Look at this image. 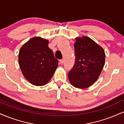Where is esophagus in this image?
Instances as JSON below:
<instances>
[{"label": "esophagus", "instance_id": "obj_1", "mask_svg": "<svg viewBox=\"0 0 124 124\" xmlns=\"http://www.w3.org/2000/svg\"><path fill=\"white\" fill-rule=\"evenodd\" d=\"M63 62H64L63 59H61V60L59 61V63H60L61 65H62V64L63 63Z\"/></svg>", "mask_w": 124, "mask_h": 124}]
</instances>
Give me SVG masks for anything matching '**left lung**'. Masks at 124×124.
Instances as JSON below:
<instances>
[{"label": "left lung", "mask_w": 124, "mask_h": 124, "mask_svg": "<svg viewBox=\"0 0 124 124\" xmlns=\"http://www.w3.org/2000/svg\"><path fill=\"white\" fill-rule=\"evenodd\" d=\"M75 39V63L68 73V78L73 86L85 89L99 78L104 65L106 54L101 46L88 37Z\"/></svg>", "instance_id": "8db88e82"}]
</instances>
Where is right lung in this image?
I'll return each mask as SVG.
<instances>
[{
    "instance_id": "right-lung-1",
    "label": "right lung",
    "mask_w": 124,
    "mask_h": 124,
    "mask_svg": "<svg viewBox=\"0 0 124 124\" xmlns=\"http://www.w3.org/2000/svg\"><path fill=\"white\" fill-rule=\"evenodd\" d=\"M49 41L40 37L31 38L21 46L18 63L23 75L32 85H45L58 66V61L48 47Z\"/></svg>"
}]
</instances>
